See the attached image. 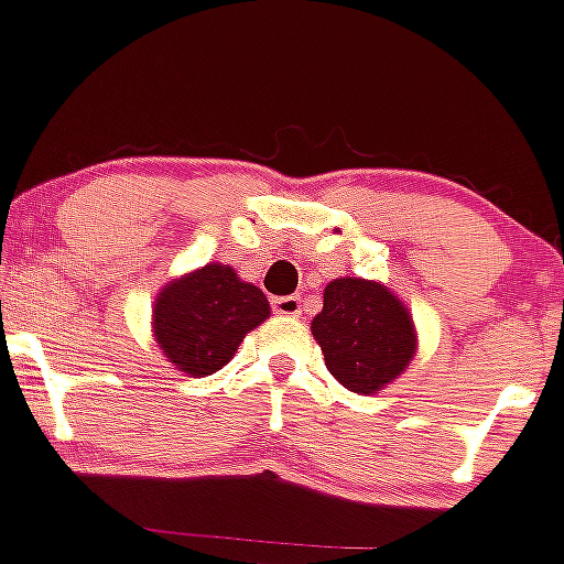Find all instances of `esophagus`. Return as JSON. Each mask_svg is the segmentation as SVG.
<instances>
[{
	"label": "esophagus",
	"instance_id": "obj_1",
	"mask_svg": "<svg viewBox=\"0 0 564 564\" xmlns=\"http://www.w3.org/2000/svg\"><path fill=\"white\" fill-rule=\"evenodd\" d=\"M272 311L281 316H303V300L297 294H286V297L272 300Z\"/></svg>",
	"mask_w": 564,
	"mask_h": 564
}]
</instances>
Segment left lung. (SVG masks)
Masks as SVG:
<instances>
[{"label": "left lung", "instance_id": "left-lung-1", "mask_svg": "<svg viewBox=\"0 0 564 564\" xmlns=\"http://www.w3.org/2000/svg\"><path fill=\"white\" fill-rule=\"evenodd\" d=\"M311 333L327 371L360 395H373L401 377L417 351L414 322L401 300L366 278L329 281Z\"/></svg>", "mask_w": 564, "mask_h": 564}]
</instances>
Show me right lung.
I'll return each instance as SVG.
<instances>
[{
  "mask_svg": "<svg viewBox=\"0 0 564 564\" xmlns=\"http://www.w3.org/2000/svg\"><path fill=\"white\" fill-rule=\"evenodd\" d=\"M267 316L264 292L237 278L231 267L213 261L163 286L152 308V333L180 371L209 377Z\"/></svg>",
  "mask_w": 564,
  "mask_h": 564,
  "instance_id": "obj_1",
  "label": "right lung"
}]
</instances>
